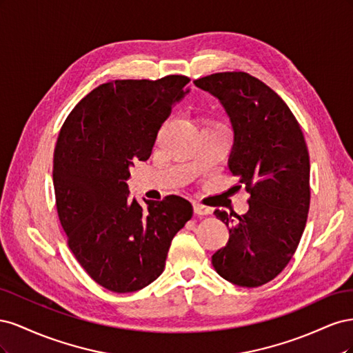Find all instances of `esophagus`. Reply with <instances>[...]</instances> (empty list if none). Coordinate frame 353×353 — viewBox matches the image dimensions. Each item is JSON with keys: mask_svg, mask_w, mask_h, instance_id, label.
<instances>
[{"mask_svg": "<svg viewBox=\"0 0 353 353\" xmlns=\"http://www.w3.org/2000/svg\"><path fill=\"white\" fill-rule=\"evenodd\" d=\"M193 208H194V213H197V215H209V213L212 212L209 206L200 205V203H194Z\"/></svg>", "mask_w": 353, "mask_h": 353, "instance_id": "esophagus-1", "label": "esophagus"}]
</instances>
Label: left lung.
<instances>
[{
    "label": "left lung",
    "instance_id": "1",
    "mask_svg": "<svg viewBox=\"0 0 353 353\" xmlns=\"http://www.w3.org/2000/svg\"><path fill=\"white\" fill-rule=\"evenodd\" d=\"M194 85L228 114L234 131L228 168L250 194L243 215L213 212L227 223L230 239L213 253L212 265L232 284L259 287L290 262L306 225L311 166L303 132L280 95L249 73H213Z\"/></svg>",
    "mask_w": 353,
    "mask_h": 353
}]
</instances>
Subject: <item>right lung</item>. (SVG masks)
Returning a JSON list of instances; mask_svg holds the SVG:
<instances>
[{"label":"right lung","instance_id":"right-lung-1","mask_svg":"<svg viewBox=\"0 0 353 353\" xmlns=\"http://www.w3.org/2000/svg\"><path fill=\"white\" fill-rule=\"evenodd\" d=\"M183 74L101 83L74 105L52 165L68 244L91 279L114 293L141 290L163 272L170 241L193 216L179 196L128 197L137 160L152 154L160 126L190 92Z\"/></svg>","mask_w":353,"mask_h":353}]
</instances>
